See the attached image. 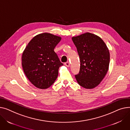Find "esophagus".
<instances>
[{
    "label": "esophagus",
    "instance_id": "34e87169",
    "mask_svg": "<svg viewBox=\"0 0 130 130\" xmlns=\"http://www.w3.org/2000/svg\"><path fill=\"white\" fill-rule=\"evenodd\" d=\"M64 64H65V65L66 66H67V67H70V63L68 62H67L65 63Z\"/></svg>",
    "mask_w": 130,
    "mask_h": 130
}]
</instances>
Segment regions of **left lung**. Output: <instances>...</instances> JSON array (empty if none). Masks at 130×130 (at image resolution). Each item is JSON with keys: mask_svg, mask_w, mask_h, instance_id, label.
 <instances>
[{"mask_svg": "<svg viewBox=\"0 0 130 130\" xmlns=\"http://www.w3.org/2000/svg\"><path fill=\"white\" fill-rule=\"evenodd\" d=\"M72 40L80 62V71L75 75L76 79L82 87L92 89L100 83L108 71L109 50L100 37L90 33L74 37Z\"/></svg>", "mask_w": 130, "mask_h": 130, "instance_id": "1", "label": "left lung"}]
</instances>
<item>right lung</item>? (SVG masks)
<instances>
[{"instance_id": "right-lung-1", "label": "right lung", "mask_w": 130, "mask_h": 130, "mask_svg": "<svg viewBox=\"0 0 130 130\" xmlns=\"http://www.w3.org/2000/svg\"><path fill=\"white\" fill-rule=\"evenodd\" d=\"M61 38L48 33L34 37L28 43L22 56L25 75L36 87L46 89L56 79L60 62L54 50Z\"/></svg>"}]
</instances>
